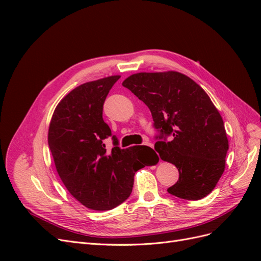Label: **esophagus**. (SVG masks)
<instances>
[{"instance_id": "esophagus-1", "label": "esophagus", "mask_w": 261, "mask_h": 261, "mask_svg": "<svg viewBox=\"0 0 261 261\" xmlns=\"http://www.w3.org/2000/svg\"><path fill=\"white\" fill-rule=\"evenodd\" d=\"M143 145H144V146H148V147H150V148H153V145H152V144H150L149 141H144Z\"/></svg>"}]
</instances>
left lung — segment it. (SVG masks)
Masks as SVG:
<instances>
[{
	"instance_id": "obj_1",
	"label": "left lung",
	"mask_w": 261,
	"mask_h": 261,
	"mask_svg": "<svg viewBox=\"0 0 261 261\" xmlns=\"http://www.w3.org/2000/svg\"><path fill=\"white\" fill-rule=\"evenodd\" d=\"M123 86L149 108L158 132L155 151L178 170L168 192L187 200L210 194L224 172L228 141L208 94L177 72L134 74Z\"/></svg>"
}]
</instances>
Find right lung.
Returning <instances> with one entry per match:
<instances>
[{"mask_svg": "<svg viewBox=\"0 0 261 261\" xmlns=\"http://www.w3.org/2000/svg\"><path fill=\"white\" fill-rule=\"evenodd\" d=\"M118 80L120 76H110L78 86L55 108L49 127V148L63 184L92 210H110L124 202L135 173L156 163L150 147L121 149L103 121V103ZM109 137L114 148L108 152L103 140Z\"/></svg>", "mask_w": 261, "mask_h": 261, "instance_id": "obj_1", "label": "right lung"}]
</instances>
